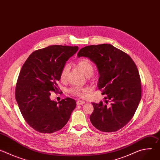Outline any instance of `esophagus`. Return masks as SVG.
Here are the masks:
<instances>
[{
    "label": "esophagus",
    "mask_w": 160,
    "mask_h": 160,
    "mask_svg": "<svg viewBox=\"0 0 160 160\" xmlns=\"http://www.w3.org/2000/svg\"><path fill=\"white\" fill-rule=\"evenodd\" d=\"M83 104H85V101H83L82 100H78V101H77V105H82Z\"/></svg>",
    "instance_id": "34e87169"
}]
</instances>
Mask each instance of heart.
<instances>
[{
	"mask_svg": "<svg viewBox=\"0 0 160 160\" xmlns=\"http://www.w3.org/2000/svg\"><path fill=\"white\" fill-rule=\"evenodd\" d=\"M77 66L82 71V72L87 76L89 77L92 75L94 73V66L92 63L91 62L87 59H82L77 62ZM70 70L69 65H65L61 72L60 78L62 81H64L66 80L67 75ZM88 88H81L79 87H75L70 89V92L75 95L78 96L80 97L84 96L86 93L88 92Z\"/></svg>",
	"mask_w": 160,
	"mask_h": 160,
	"instance_id": "obj_1",
	"label": "heart"
}]
</instances>
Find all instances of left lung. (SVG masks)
Instances as JSON below:
<instances>
[{
	"label": "left lung",
	"mask_w": 160,
	"mask_h": 160,
	"mask_svg": "<svg viewBox=\"0 0 160 160\" xmlns=\"http://www.w3.org/2000/svg\"><path fill=\"white\" fill-rule=\"evenodd\" d=\"M77 56L88 58L97 66L98 87L106 95V104L92 102L90 120L104 132H116L132 118L141 99L139 73L132 58L111 44L92 45L81 49ZM111 102L109 106L106 104Z\"/></svg>",
	"instance_id": "8db88e82"
}]
</instances>
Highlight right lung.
<instances>
[{
    "label": "right lung",
    "mask_w": 160,
    "mask_h": 160,
    "mask_svg": "<svg viewBox=\"0 0 160 160\" xmlns=\"http://www.w3.org/2000/svg\"><path fill=\"white\" fill-rule=\"evenodd\" d=\"M78 50L77 46L53 45L32 52L22 65L15 90L16 100L27 123L40 133L62 128L76 107L70 98L59 102L50 99L58 90L57 82L66 62Z\"/></svg>",
    "instance_id": "obj_1"
}]
</instances>
